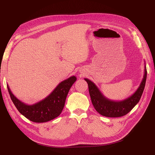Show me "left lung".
Masks as SVG:
<instances>
[{
    "label": "left lung",
    "mask_w": 155,
    "mask_h": 155,
    "mask_svg": "<svg viewBox=\"0 0 155 155\" xmlns=\"http://www.w3.org/2000/svg\"><path fill=\"white\" fill-rule=\"evenodd\" d=\"M147 78V69L145 65L142 81L133 94L122 101L110 100L106 97L98 87L90 79L85 78L88 85V91L94 107L101 115L110 118L123 116L132 110L139 102L143 92Z\"/></svg>",
    "instance_id": "left-lung-1"
}]
</instances>
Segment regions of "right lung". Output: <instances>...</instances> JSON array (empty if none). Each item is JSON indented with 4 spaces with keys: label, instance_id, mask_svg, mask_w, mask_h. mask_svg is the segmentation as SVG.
I'll list each match as a JSON object with an SVG mask.
<instances>
[{
    "label": "right lung",
    "instance_id": "1",
    "mask_svg": "<svg viewBox=\"0 0 155 155\" xmlns=\"http://www.w3.org/2000/svg\"><path fill=\"white\" fill-rule=\"evenodd\" d=\"M76 76H71L61 82L45 99L33 105H28L13 95L8 85V92L18 112L27 119L36 123H44L60 115L64 106L68 93L76 81Z\"/></svg>",
    "mask_w": 155,
    "mask_h": 155
}]
</instances>
